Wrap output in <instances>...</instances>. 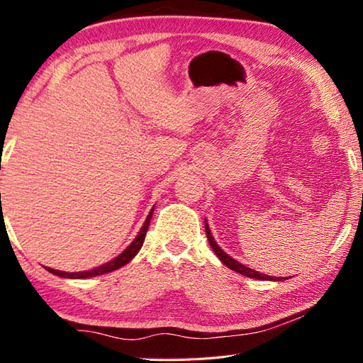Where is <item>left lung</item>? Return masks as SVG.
Returning <instances> with one entry per match:
<instances>
[{
    "label": "left lung",
    "instance_id": "left-lung-1",
    "mask_svg": "<svg viewBox=\"0 0 363 363\" xmlns=\"http://www.w3.org/2000/svg\"><path fill=\"white\" fill-rule=\"evenodd\" d=\"M205 230H206L208 242H210L213 251H214V253H216V256L219 257L220 262L225 264V266L229 267V269L235 270V272L242 274V275H245V277H250V279H256V280H280V277L279 279H274V277H270V275L261 274V272H257V270H253V269H250L247 266H243L242 262H238L237 259H233V257H230L229 255H227L225 251L220 250L219 245L216 243V240H214V237H213V233L210 230V227H208V224H206V220H205Z\"/></svg>",
    "mask_w": 363,
    "mask_h": 363
}]
</instances>
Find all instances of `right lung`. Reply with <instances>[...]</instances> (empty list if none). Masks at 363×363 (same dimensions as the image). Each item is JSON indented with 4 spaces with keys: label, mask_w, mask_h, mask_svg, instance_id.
I'll use <instances>...</instances> for the list:
<instances>
[{
    "label": "right lung",
    "mask_w": 363,
    "mask_h": 363,
    "mask_svg": "<svg viewBox=\"0 0 363 363\" xmlns=\"http://www.w3.org/2000/svg\"><path fill=\"white\" fill-rule=\"evenodd\" d=\"M152 214H153V208L150 210V213L147 214V219L144 220V225L140 227V230L136 235V238H134V240L130 245H128L125 251H121L118 256L113 257L112 261L102 264V266L96 267V269L84 270V272H64V270H56V269H51V267H46V270H48V272L54 274V275H59V277H62V279H89V277H96V275L112 272V270H116V269H120L123 266H126V264L130 262L133 257L139 253V250L143 248V243L145 240V233H147V230H149Z\"/></svg>",
    "instance_id": "1"
}]
</instances>
